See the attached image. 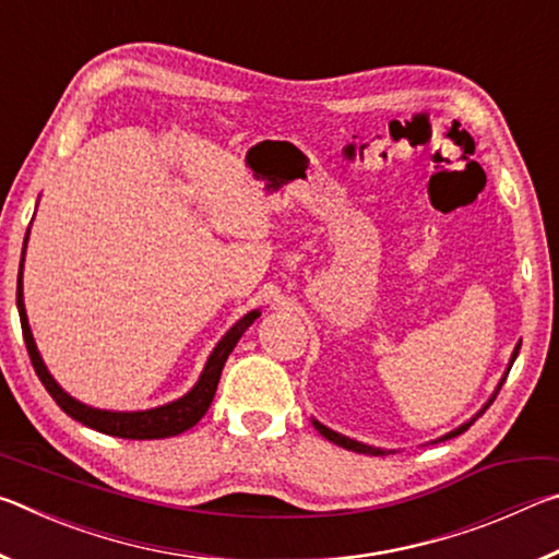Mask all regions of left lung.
<instances>
[{"instance_id":"obj_1","label":"left lung","mask_w":559,"mask_h":559,"mask_svg":"<svg viewBox=\"0 0 559 559\" xmlns=\"http://www.w3.org/2000/svg\"><path fill=\"white\" fill-rule=\"evenodd\" d=\"M518 349H520V345L515 347V353H513V359H510V362H515V357H518ZM503 384V382H500ZM496 400V396H493ZM493 400H490L484 409H488L490 404H493ZM313 427L320 431V437H325L328 441H333V443H337V447H343V449H347V451H355V453H370V456H384V451L382 449H372V447H365V443H359V441H353V439H347V437H340V433H335L333 429H328V427H323V424H318V421H313ZM471 427V421L468 424H463V427H459L456 431H451V433H447V437L443 439H451V437H459V433H463Z\"/></svg>"}]
</instances>
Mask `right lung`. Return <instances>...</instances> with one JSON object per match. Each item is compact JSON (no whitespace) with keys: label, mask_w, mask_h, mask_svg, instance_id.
<instances>
[{"label":"right lung","mask_w":559,"mask_h":559,"mask_svg":"<svg viewBox=\"0 0 559 559\" xmlns=\"http://www.w3.org/2000/svg\"><path fill=\"white\" fill-rule=\"evenodd\" d=\"M29 236V234H26ZM24 249H26V239H24ZM24 263V257H22ZM22 263H19V278H16V308H19V320H22V335L26 343V353L32 357L34 372L39 377L41 384L46 386V392L53 396V402L61 406V409L71 416V419L86 424V427L96 429L100 433H108V437H118V439H167V437H177L187 429H192L197 421L202 419L210 409V404L214 400L216 384H219V377L224 370L226 357L231 355V349L239 343V337L246 333L253 320L259 318V310H251L249 316H243L239 323H236L229 333L222 337V343L214 347V353L210 355V362H206L204 372L200 377V382L189 394H185L182 400H177L173 404L157 406V409L150 412H100V409H91V406L75 402L73 396L66 394L59 384L53 382V377L46 370L39 349L34 345L32 330H29V320H26V310H24V298H22Z\"/></svg>","instance_id":"1"}]
</instances>
